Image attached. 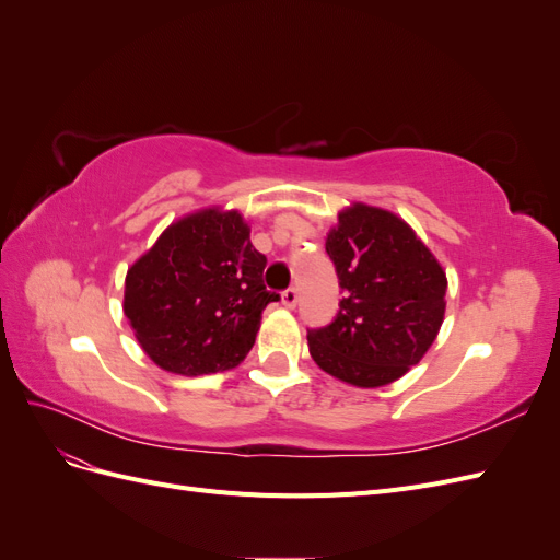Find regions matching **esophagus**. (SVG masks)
I'll return each mask as SVG.
<instances>
[{
  "label": "esophagus",
  "mask_w": 560,
  "mask_h": 560,
  "mask_svg": "<svg viewBox=\"0 0 560 560\" xmlns=\"http://www.w3.org/2000/svg\"><path fill=\"white\" fill-rule=\"evenodd\" d=\"M296 303H299V292L294 290V287H290V290L282 292V306L284 308H296Z\"/></svg>",
  "instance_id": "1"
}]
</instances>
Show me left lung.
Returning <instances> with one entry per match:
<instances>
[{
	"instance_id": "8db88e82",
	"label": "left lung",
	"mask_w": 560,
	"mask_h": 560,
	"mask_svg": "<svg viewBox=\"0 0 560 560\" xmlns=\"http://www.w3.org/2000/svg\"><path fill=\"white\" fill-rule=\"evenodd\" d=\"M343 299L336 319L308 334L325 374L354 387L399 381L432 348L446 313V270L404 219L350 202L327 233Z\"/></svg>"
}]
</instances>
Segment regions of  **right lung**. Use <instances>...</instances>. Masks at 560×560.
Segmentation results:
<instances>
[{"instance_id": "obj_1", "label": "right lung", "mask_w": 560, "mask_h": 560, "mask_svg": "<svg viewBox=\"0 0 560 560\" xmlns=\"http://www.w3.org/2000/svg\"><path fill=\"white\" fill-rule=\"evenodd\" d=\"M241 210L200 208L167 226L126 273L124 315L147 358L177 376L238 366L280 296Z\"/></svg>"}]
</instances>
